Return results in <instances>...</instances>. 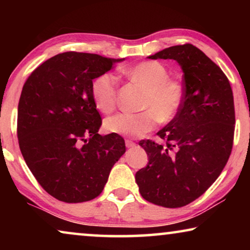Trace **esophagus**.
<instances>
[{"label": "esophagus", "mask_w": 250, "mask_h": 250, "mask_svg": "<svg viewBox=\"0 0 250 250\" xmlns=\"http://www.w3.org/2000/svg\"><path fill=\"white\" fill-rule=\"evenodd\" d=\"M125 146H127V148H133V146H135V142H133L132 140H126Z\"/></svg>", "instance_id": "esophagus-1"}]
</instances>
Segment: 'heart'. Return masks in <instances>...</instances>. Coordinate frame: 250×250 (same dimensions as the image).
Wrapping results in <instances>:
<instances>
[{
  "label": "heart",
  "instance_id": "heart-1",
  "mask_svg": "<svg viewBox=\"0 0 250 250\" xmlns=\"http://www.w3.org/2000/svg\"><path fill=\"white\" fill-rule=\"evenodd\" d=\"M123 74L148 88L143 99L141 112H121L104 121L109 133L127 136H142L152 131L159 122L168 123L179 115L182 108L186 91L182 82L168 77L169 71L158 61H142ZM92 99L95 107L104 114L116 108L118 81L115 75L102 73L91 85Z\"/></svg>",
  "mask_w": 250,
  "mask_h": 250
}]
</instances>
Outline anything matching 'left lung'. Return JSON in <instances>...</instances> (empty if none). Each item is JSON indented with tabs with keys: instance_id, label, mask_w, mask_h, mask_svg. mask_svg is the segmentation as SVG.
<instances>
[{
	"instance_id": "left-lung-1",
	"label": "left lung",
	"mask_w": 250,
	"mask_h": 250,
	"mask_svg": "<svg viewBox=\"0 0 250 250\" xmlns=\"http://www.w3.org/2000/svg\"><path fill=\"white\" fill-rule=\"evenodd\" d=\"M148 58L179 62L186 97L179 115L157 133L166 146L140 141L149 162L136 172L135 181L149 203L183 207L205 193L227 165L233 146V93L221 68L192 44Z\"/></svg>"
}]
</instances>
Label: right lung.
<instances>
[{"mask_svg":"<svg viewBox=\"0 0 250 250\" xmlns=\"http://www.w3.org/2000/svg\"><path fill=\"white\" fill-rule=\"evenodd\" d=\"M123 59L64 52L40 64L23 84L18 104L20 151L47 193L64 203L97 198L126 151L118 134L102 136L92 82Z\"/></svg>","mask_w":250,"mask_h":250,"instance_id":"add662e5","label":"right lung"}]
</instances>
